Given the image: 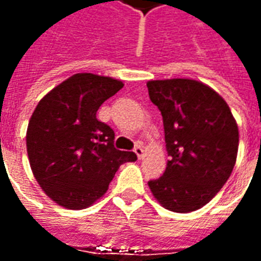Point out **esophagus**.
<instances>
[{
	"instance_id": "esophagus-1",
	"label": "esophagus",
	"mask_w": 261,
	"mask_h": 261,
	"mask_svg": "<svg viewBox=\"0 0 261 261\" xmlns=\"http://www.w3.org/2000/svg\"><path fill=\"white\" fill-rule=\"evenodd\" d=\"M134 152L137 153L138 159H142V156H144V149H142V147L140 145V144H137L136 145V148H134Z\"/></svg>"
}]
</instances>
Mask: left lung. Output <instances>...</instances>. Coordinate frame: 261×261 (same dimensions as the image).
<instances>
[{"mask_svg":"<svg viewBox=\"0 0 261 261\" xmlns=\"http://www.w3.org/2000/svg\"><path fill=\"white\" fill-rule=\"evenodd\" d=\"M147 86L162 114L170 156L164 175L148 186L166 210L192 213L229 179L239 147L238 124L226 102L202 82L175 78Z\"/></svg>","mask_w":261,"mask_h":261,"instance_id":"left-lung-1","label":"left lung"}]
</instances>
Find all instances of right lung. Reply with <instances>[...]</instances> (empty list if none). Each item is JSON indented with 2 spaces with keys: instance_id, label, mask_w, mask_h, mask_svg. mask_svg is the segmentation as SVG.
I'll return each mask as SVG.
<instances>
[{
  "instance_id": "1",
  "label": "right lung",
  "mask_w": 261,
  "mask_h": 261,
  "mask_svg": "<svg viewBox=\"0 0 261 261\" xmlns=\"http://www.w3.org/2000/svg\"><path fill=\"white\" fill-rule=\"evenodd\" d=\"M123 88L121 81L82 72L48 92L32 114L26 148L32 172L53 201L68 210L92 205L108 192L120 165L137 161L114 148V131L97 109Z\"/></svg>"
}]
</instances>
